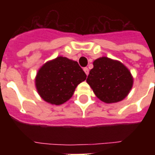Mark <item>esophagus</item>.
I'll return each instance as SVG.
<instances>
[{
	"mask_svg": "<svg viewBox=\"0 0 155 155\" xmlns=\"http://www.w3.org/2000/svg\"><path fill=\"white\" fill-rule=\"evenodd\" d=\"M84 73L86 74V75H88V74H89V69H88L87 67L84 68Z\"/></svg>",
	"mask_w": 155,
	"mask_h": 155,
	"instance_id": "34e87169",
	"label": "esophagus"
}]
</instances>
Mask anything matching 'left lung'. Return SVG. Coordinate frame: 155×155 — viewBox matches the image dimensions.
Here are the masks:
<instances>
[{
  "label": "left lung",
  "instance_id": "left-lung-1",
  "mask_svg": "<svg viewBox=\"0 0 155 155\" xmlns=\"http://www.w3.org/2000/svg\"><path fill=\"white\" fill-rule=\"evenodd\" d=\"M93 64L86 81L101 101L115 103L126 97L133 85V78L122 63L101 57Z\"/></svg>",
  "mask_w": 155,
  "mask_h": 155
}]
</instances>
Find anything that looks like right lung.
Returning <instances> with one entry per match:
<instances>
[{"label":"right lung","mask_w":155,"mask_h":155,"mask_svg":"<svg viewBox=\"0 0 155 155\" xmlns=\"http://www.w3.org/2000/svg\"><path fill=\"white\" fill-rule=\"evenodd\" d=\"M86 74L76 61L57 57L39 70L35 85L41 97L52 104H61L71 99Z\"/></svg>","instance_id":"obj_1"}]
</instances>
